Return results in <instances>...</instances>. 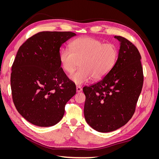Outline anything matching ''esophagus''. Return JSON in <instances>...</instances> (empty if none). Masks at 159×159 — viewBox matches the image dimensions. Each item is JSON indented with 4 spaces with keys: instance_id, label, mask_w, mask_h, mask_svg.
Wrapping results in <instances>:
<instances>
[{
    "instance_id": "1",
    "label": "esophagus",
    "mask_w": 159,
    "mask_h": 159,
    "mask_svg": "<svg viewBox=\"0 0 159 159\" xmlns=\"http://www.w3.org/2000/svg\"><path fill=\"white\" fill-rule=\"evenodd\" d=\"M81 90H82V88H81V86H76V91L78 93L80 92V91H81Z\"/></svg>"
}]
</instances>
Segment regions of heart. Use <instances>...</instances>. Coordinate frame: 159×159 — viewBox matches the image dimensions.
<instances>
[{"instance_id": "heart-1", "label": "heart", "mask_w": 159, "mask_h": 159, "mask_svg": "<svg viewBox=\"0 0 159 159\" xmlns=\"http://www.w3.org/2000/svg\"><path fill=\"white\" fill-rule=\"evenodd\" d=\"M70 48L60 52L61 68L71 74L80 63V68L70 78L72 82L80 85L92 78L98 81L105 78L115 66L118 57V50L113 44H103L92 37H81L72 41Z\"/></svg>"}]
</instances>
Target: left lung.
I'll list each match as a JSON object with an SVG mask.
<instances>
[{
	"label": "left lung",
	"mask_w": 159,
	"mask_h": 159,
	"mask_svg": "<svg viewBox=\"0 0 159 159\" xmlns=\"http://www.w3.org/2000/svg\"><path fill=\"white\" fill-rule=\"evenodd\" d=\"M114 38L120 42L116 64L102 80L83 88L85 121L102 133L117 130L131 119L143 84L138 49L126 38Z\"/></svg>",
	"instance_id": "8db88e82"
}]
</instances>
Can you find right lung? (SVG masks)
Segmentation results:
<instances>
[{
  "label": "right lung",
  "instance_id": "obj_1",
  "mask_svg": "<svg viewBox=\"0 0 159 159\" xmlns=\"http://www.w3.org/2000/svg\"><path fill=\"white\" fill-rule=\"evenodd\" d=\"M75 36L71 32H41L19 48L12 66V99L18 112L34 125L58 123L76 93L59 61L60 47Z\"/></svg>",
  "mask_w": 159,
  "mask_h": 159
}]
</instances>
